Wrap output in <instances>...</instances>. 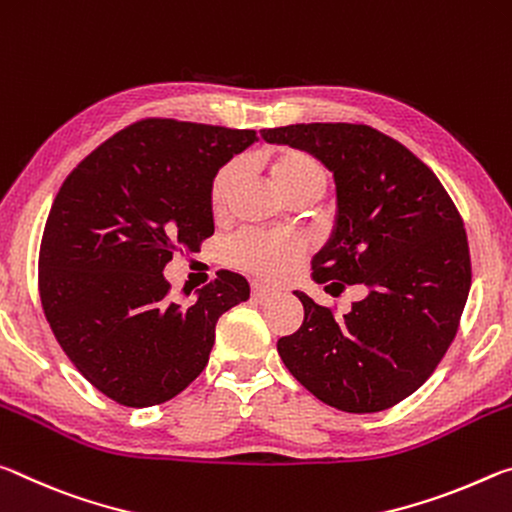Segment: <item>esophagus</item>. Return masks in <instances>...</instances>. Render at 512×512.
<instances>
[{
	"instance_id": "obj_1",
	"label": "esophagus",
	"mask_w": 512,
	"mask_h": 512,
	"mask_svg": "<svg viewBox=\"0 0 512 512\" xmlns=\"http://www.w3.org/2000/svg\"><path fill=\"white\" fill-rule=\"evenodd\" d=\"M272 295H274V288H270V286H263V283H254V286H251V297L258 301L270 299Z\"/></svg>"
}]
</instances>
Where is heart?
I'll return each mask as SVG.
<instances>
[{"label":"heart","mask_w":512,"mask_h":512,"mask_svg":"<svg viewBox=\"0 0 512 512\" xmlns=\"http://www.w3.org/2000/svg\"><path fill=\"white\" fill-rule=\"evenodd\" d=\"M267 172L274 188L286 199L313 197L326 190L329 172L313 154L299 149H279L265 158ZM238 177V163H226L215 174L211 186V206L215 213L222 211L226 195ZM306 251V240L297 233H245L229 245V261L249 274L263 279H279L295 265Z\"/></svg>","instance_id":"1"}]
</instances>
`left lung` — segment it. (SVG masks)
Wrapping results in <instances>:
<instances>
[{
  "instance_id": "8db88e82",
  "label": "left lung",
  "mask_w": 512,
  "mask_h": 512,
  "mask_svg": "<svg viewBox=\"0 0 512 512\" xmlns=\"http://www.w3.org/2000/svg\"><path fill=\"white\" fill-rule=\"evenodd\" d=\"M261 136L333 172L338 211L313 256V279L365 292L335 317L295 290L304 324L276 342L283 365L345 413L392 408L429 379L456 338L472 286L463 217L420 158L367 124H290Z\"/></svg>"
}]
</instances>
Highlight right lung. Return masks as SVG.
Listing matches in <instances>:
<instances>
[{
	"label": "right lung",
	"mask_w": 512,
	"mask_h": 512,
	"mask_svg": "<svg viewBox=\"0 0 512 512\" xmlns=\"http://www.w3.org/2000/svg\"><path fill=\"white\" fill-rule=\"evenodd\" d=\"M256 140L251 129L149 117L102 142L58 190L40 301L67 358L117 404L156 406L186 390L220 315L249 299L245 276L222 270L181 306L163 270L174 251L213 236L215 174Z\"/></svg>",
	"instance_id": "obj_1"
}]
</instances>
